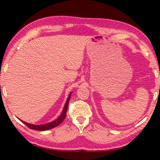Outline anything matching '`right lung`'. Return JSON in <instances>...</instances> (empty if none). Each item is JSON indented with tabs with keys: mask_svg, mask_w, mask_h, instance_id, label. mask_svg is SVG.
Wrapping results in <instances>:
<instances>
[{
	"mask_svg": "<svg viewBox=\"0 0 160 160\" xmlns=\"http://www.w3.org/2000/svg\"><path fill=\"white\" fill-rule=\"evenodd\" d=\"M71 94H72V92L70 93L69 97H68L67 101L66 102V104H65L64 108H63V112H62L61 115L59 116V117L57 119H56V120L52 121V122L47 123H46V124H43V125H34V124L26 123V122H25V121H22V120H20V121L23 123H25V125L28 127V128H31V129H33V130H37V131H47V130H49V129L55 128V127L60 125V124L63 121L65 118H66L68 107V103H69V101H70V95H71Z\"/></svg>",
	"mask_w": 160,
	"mask_h": 160,
	"instance_id": "right-lung-1",
	"label": "right lung"
}]
</instances>
